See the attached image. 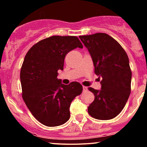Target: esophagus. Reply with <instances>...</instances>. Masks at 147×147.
<instances>
[{
  "label": "esophagus",
  "mask_w": 147,
  "mask_h": 147,
  "mask_svg": "<svg viewBox=\"0 0 147 147\" xmlns=\"http://www.w3.org/2000/svg\"><path fill=\"white\" fill-rule=\"evenodd\" d=\"M83 90H84V91L87 90V87H86V86H83Z\"/></svg>",
  "instance_id": "esophagus-1"
}]
</instances>
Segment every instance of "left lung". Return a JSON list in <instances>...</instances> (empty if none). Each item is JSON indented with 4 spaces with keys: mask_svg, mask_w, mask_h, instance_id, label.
<instances>
[{
    "mask_svg": "<svg viewBox=\"0 0 147 147\" xmlns=\"http://www.w3.org/2000/svg\"><path fill=\"white\" fill-rule=\"evenodd\" d=\"M88 49L101 79V90L88 88L95 99L88 108L91 117L101 120L115 117L124 109L131 93L132 72L122 47L105 33L79 36Z\"/></svg>",
    "mask_w": 147,
    "mask_h": 147,
    "instance_id": "left-lung-1",
    "label": "left lung"
}]
</instances>
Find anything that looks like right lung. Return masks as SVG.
<instances>
[{
  "label": "right lung",
  "instance_id": "1",
  "mask_svg": "<svg viewBox=\"0 0 147 147\" xmlns=\"http://www.w3.org/2000/svg\"><path fill=\"white\" fill-rule=\"evenodd\" d=\"M83 48L77 36H52L34 45L25 55L20 79L22 97L37 120L47 126L63 124L70 118V106L82 92L78 82L69 85L57 79L64 59L74 49Z\"/></svg>",
  "mask_w": 147,
  "mask_h": 147
}]
</instances>
